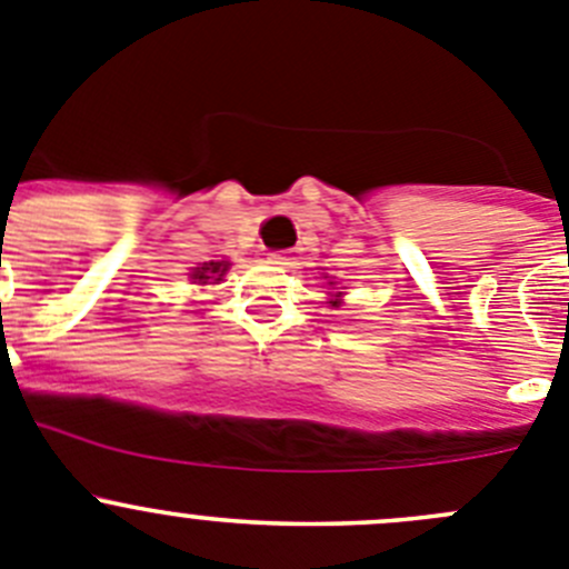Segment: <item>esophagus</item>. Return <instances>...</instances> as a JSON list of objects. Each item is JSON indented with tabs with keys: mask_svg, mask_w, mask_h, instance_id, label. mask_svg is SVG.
Wrapping results in <instances>:
<instances>
[{
	"mask_svg": "<svg viewBox=\"0 0 569 569\" xmlns=\"http://www.w3.org/2000/svg\"><path fill=\"white\" fill-rule=\"evenodd\" d=\"M268 259L273 264H293V251H276V253H268Z\"/></svg>",
	"mask_w": 569,
	"mask_h": 569,
	"instance_id": "34e87169",
	"label": "esophagus"
}]
</instances>
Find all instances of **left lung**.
<instances>
[{
  "label": "left lung",
  "instance_id": "8db88e82",
  "mask_svg": "<svg viewBox=\"0 0 569 569\" xmlns=\"http://www.w3.org/2000/svg\"><path fill=\"white\" fill-rule=\"evenodd\" d=\"M332 307H338V299H335V301H332Z\"/></svg>",
  "mask_w": 569,
  "mask_h": 569
}]
</instances>
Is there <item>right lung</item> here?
Returning <instances> with one entry per match:
<instances>
[{"label": "right lung", "mask_w": 569, "mask_h": 569, "mask_svg": "<svg viewBox=\"0 0 569 569\" xmlns=\"http://www.w3.org/2000/svg\"><path fill=\"white\" fill-rule=\"evenodd\" d=\"M226 270H229V264L226 262H203L200 268L192 270V279L198 281V284H207L209 279L220 281V276H223Z\"/></svg>", "instance_id": "obj_1"}]
</instances>
